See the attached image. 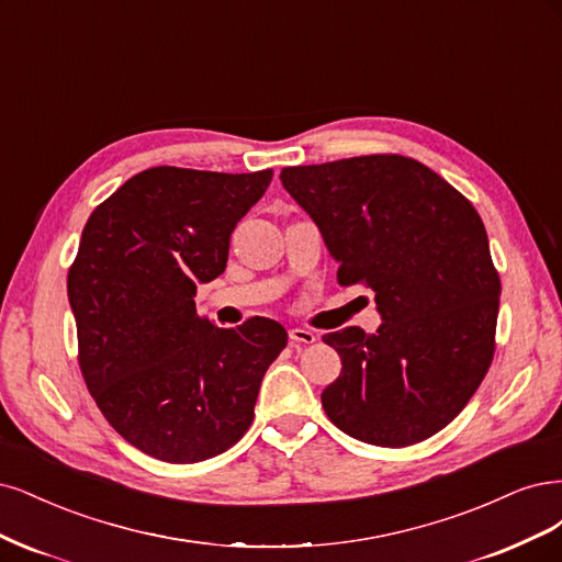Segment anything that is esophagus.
<instances>
[{
    "label": "esophagus",
    "mask_w": 562,
    "mask_h": 562,
    "mask_svg": "<svg viewBox=\"0 0 562 562\" xmlns=\"http://www.w3.org/2000/svg\"><path fill=\"white\" fill-rule=\"evenodd\" d=\"M289 338H292L294 342H303V346H311V342H315V340H317L315 331H311V329H301V327L289 329Z\"/></svg>",
    "instance_id": "34e87169"
}]
</instances>
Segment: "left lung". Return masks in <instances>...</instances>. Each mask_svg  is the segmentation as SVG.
Here are the masks:
<instances>
[{"label":"left lung","mask_w":562,"mask_h":562,"mask_svg":"<svg viewBox=\"0 0 562 562\" xmlns=\"http://www.w3.org/2000/svg\"><path fill=\"white\" fill-rule=\"evenodd\" d=\"M282 187L313 216L338 284L373 289L383 324L322 336L340 375L322 392L352 439L404 448L443 429L495 355L499 276L479 212L443 177L400 154L284 168Z\"/></svg>","instance_id":"1"}]
</instances>
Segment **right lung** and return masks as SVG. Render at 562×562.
Wrapping results in <instances>:
<instances>
[{"label":"right lung","mask_w":562,"mask_h":562,"mask_svg":"<svg viewBox=\"0 0 562 562\" xmlns=\"http://www.w3.org/2000/svg\"><path fill=\"white\" fill-rule=\"evenodd\" d=\"M270 179L149 168L83 226L67 276L79 367L106 423L156 460L191 464L238 443L286 346L276 319L220 329L193 301L226 270L231 233Z\"/></svg>","instance_id":"obj_1"}]
</instances>
